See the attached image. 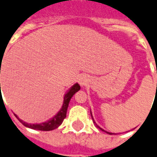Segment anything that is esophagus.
Returning <instances> with one entry per match:
<instances>
[{
    "label": "esophagus",
    "mask_w": 157,
    "mask_h": 157,
    "mask_svg": "<svg viewBox=\"0 0 157 157\" xmlns=\"http://www.w3.org/2000/svg\"><path fill=\"white\" fill-rule=\"evenodd\" d=\"M79 82H80V84H81L82 86H83V85H85L86 82H87V79L82 76V77H81V78H80V80H79Z\"/></svg>",
    "instance_id": "esophagus-1"
}]
</instances>
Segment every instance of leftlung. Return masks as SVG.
Listing matches in <instances>:
<instances>
[{
	"label": "left lung",
	"instance_id": "obj_1",
	"mask_svg": "<svg viewBox=\"0 0 157 157\" xmlns=\"http://www.w3.org/2000/svg\"><path fill=\"white\" fill-rule=\"evenodd\" d=\"M94 123H95V122H94ZM98 127H99V126H98ZM100 129H101V130H102L101 128H100ZM102 131H104V130H102ZM104 132H105V131H104ZM107 133H109V134H112V133H110V132H107Z\"/></svg>",
	"mask_w": 157,
	"mask_h": 157
}]
</instances>
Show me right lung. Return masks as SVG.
<instances>
[{
	"mask_svg": "<svg viewBox=\"0 0 157 157\" xmlns=\"http://www.w3.org/2000/svg\"><path fill=\"white\" fill-rule=\"evenodd\" d=\"M1 67V66H0ZM1 85V84H0ZM80 85L79 84H75L73 87H71L70 89V91L65 94L64 96V101H63V105L62 106L61 110L57 113V114L56 116H54L52 119L48 120L46 122L42 124H28L24 122L23 120L20 119L17 116L15 115V117L17 119L20 120L21 123L23 124L25 126L31 129H33V130H38V131H52L54 129L57 128L61 124L63 123V119L66 118V113H67V109H68V106H69V103H70V99L71 97L74 95L75 93L80 90Z\"/></svg>",
	"mask_w": 157,
	"mask_h": 157,
	"instance_id": "right-lung-1",
	"label": "right lung"
}]
</instances>
